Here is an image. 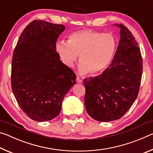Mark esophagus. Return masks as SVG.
Segmentation results:
<instances>
[{"mask_svg":"<svg viewBox=\"0 0 153 153\" xmlns=\"http://www.w3.org/2000/svg\"><path fill=\"white\" fill-rule=\"evenodd\" d=\"M76 81H77V83H82V79H80L79 77H77V78H76Z\"/></svg>","mask_w":153,"mask_h":153,"instance_id":"1","label":"esophagus"}]
</instances>
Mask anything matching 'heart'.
Here are the masks:
<instances>
[{"instance_id":"1","label":"heart","mask_w":153,"mask_h":153,"mask_svg":"<svg viewBox=\"0 0 153 153\" xmlns=\"http://www.w3.org/2000/svg\"><path fill=\"white\" fill-rule=\"evenodd\" d=\"M117 49V41L111 33L90 30L72 33L68 41H60L56 51L65 65L71 68L79 55V72L98 74L105 70L112 62Z\"/></svg>"}]
</instances>
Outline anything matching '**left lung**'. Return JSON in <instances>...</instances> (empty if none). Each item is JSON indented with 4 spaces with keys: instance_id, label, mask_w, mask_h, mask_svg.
Segmentation results:
<instances>
[{
    "instance_id": "8db88e82",
    "label": "left lung",
    "mask_w": 153,
    "mask_h": 153,
    "mask_svg": "<svg viewBox=\"0 0 153 153\" xmlns=\"http://www.w3.org/2000/svg\"><path fill=\"white\" fill-rule=\"evenodd\" d=\"M120 40L110 65L99 76L83 81L85 107L94 120L108 122L120 119L138 97L142 74V58L135 38L122 24Z\"/></svg>"
}]
</instances>
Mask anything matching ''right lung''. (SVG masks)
<instances>
[{
    "label": "right lung",
    "mask_w": 153,
    "mask_h": 153,
    "mask_svg": "<svg viewBox=\"0 0 153 153\" xmlns=\"http://www.w3.org/2000/svg\"><path fill=\"white\" fill-rule=\"evenodd\" d=\"M65 29L63 25L33 20L23 31L13 54V92L22 111L34 121L59 115L65 96L76 84V74L56 51Z\"/></svg>",
    "instance_id": "obj_1"
}]
</instances>
